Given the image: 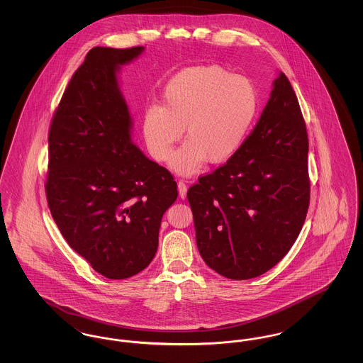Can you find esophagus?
I'll return each mask as SVG.
<instances>
[{
	"instance_id": "1",
	"label": "esophagus",
	"mask_w": 363,
	"mask_h": 363,
	"mask_svg": "<svg viewBox=\"0 0 363 363\" xmlns=\"http://www.w3.org/2000/svg\"><path fill=\"white\" fill-rule=\"evenodd\" d=\"M186 190H188L186 184H185L184 181H179V182H178V193H179V197H181V199H185V197H186Z\"/></svg>"
}]
</instances>
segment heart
I'll use <instances>...</instances> for the list:
<instances>
[{"instance_id":"heart-1","label":"heart","mask_w":363,"mask_h":363,"mask_svg":"<svg viewBox=\"0 0 363 363\" xmlns=\"http://www.w3.org/2000/svg\"><path fill=\"white\" fill-rule=\"evenodd\" d=\"M257 113L253 84L220 65H199L179 72L162 94V106L144 113L143 133L150 154L166 162L174 145L188 143L174 155L177 173L190 175L203 163L218 164L241 148Z\"/></svg>"}]
</instances>
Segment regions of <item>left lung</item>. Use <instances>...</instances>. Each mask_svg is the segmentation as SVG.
Instances as JSON below:
<instances>
[{
	"label": "left lung",
	"instance_id": "1",
	"mask_svg": "<svg viewBox=\"0 0 363 363\" xmlns=\"http://www.w3.org/2000/svg\"><path fill=\"white\" fill-rule=\"evenodd\" d=\"M308 152L298 98L280 72L238 152L188 190L197 247L211 269L252 279L289 253L311 203Z\"/></svg>",
	"mask_w": 363,
	"mask_h": 363
}]
</instances>
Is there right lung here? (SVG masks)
<instances>
[{"instance_id": "1", "label": "right lung", "mask_w": 363, "mask_h": 363, "mask_svg": "<svg viewBox=\"0 0 363 363\" xmlns=\"http://www.w3.org/2000/svg\"><path fill=\"white\" fill-rule=\"evenodd\" d=\"M144 48H94L65 88L49 129L46 199L70 247L107 279H126L155 257L172 173L130 141L117 70Z\"/></svg>"}]
</instances>
